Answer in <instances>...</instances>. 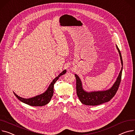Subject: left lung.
<instances>
[{"instance_id":"1","label":"left lung","mask_w":135,"mask_h":135,"mask_svg":"<svg viewBox=\"0 0 135 135\" xmlns=\"http://www.w3.org/2000/svg\"><path fill=\"white\" fill-rule=\"evenodd\" d=\"M116 46L120 56L122 66L115 82L114 83L111 88L104 91L88 92L83 88L82 82L79 76L76 74L75 75L76 78L77 95L81 103L83 104L92 106L100 105L101 104L110 101L116 94L121 80L123 70V60L120 52L117 45H116Z\"/></svg>"}]
</instances>
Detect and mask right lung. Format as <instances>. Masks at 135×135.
I'll return each mask as SVG.
<instances>
[{
    "mask_svg": "<svg viewBox=\"0 0 135 135\" xmlns=\"http://www.w3.org/2000/svg\"><path fill=\"white\" fill-rule=\"evenodd\" d=\"M66 72V70H64V71H62L61 73L58 76H57L52 80V81L51 83L47 90L44 92H43V94H41L40 95L30 98H24L18 96L14 92L13 94L20 101L26 104L27 105L33 107H41L45 105L50 102L51 98L53 96L54 87L55 83L61 76L64 75Z\"/></svg>",
    "mask_w": 135,
    "mask_h": 135,
    "instance_id": "add662e5",
    "label": "right lung"
}]
</instances>
